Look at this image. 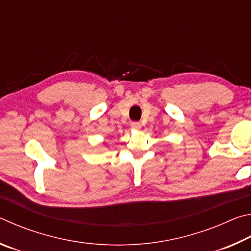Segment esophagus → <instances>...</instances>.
I'll return each instance as SVG.
<instances>
[{
  "label": "esophagus",
  "instance_id": "obj_1",
  "mask_svg": "<svg viewBox=\"0 0 251 251\" xmlns=\"http://www.w3.org/2000/svg\"><path fill=\"white\" fill-rule=\"evenodd\" d=\"M131 126H132V129H134V130H140V129H141V123H140V122H132V123H131Z\"/></svg>",
  "mask_w": 251,
  "mask_h": 251
}]
</instances>
